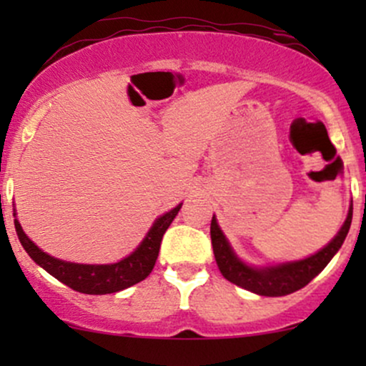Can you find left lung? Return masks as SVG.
<instances>
[{
    "instance_id": "left-lung-1",
    "label": "left lung",
    "mask_w": 366,
    "mask_h": 366,
    "mask_svg": "<svg viewBox=\"0 0 366 366\" xmlns=\"http://www.w3.org/2000/svg\"><path fill=\"white\" fill-rule=\"evenodd\" d=\"M352 220V204L347 212V218L332 241L323 249L318 251L305 259H297V262H287L272 264V267H249L242 259L237 258L234 249L230 247L229 241L222 232V229L217 224V218L213 215L212 227H209V234H212V246L218 268H220L222 275L225 277L229 282L239 285V287L246 289L259 296H285L303 289L306 284H310L317 277L323 268L329 264L334 258V254L341 249L344 239L350 232Z\"/></svg>"
}]
</instances>
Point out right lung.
Listing matches in <instances>:
<instances>
[{
	"mask_svg": "<svg viewBox=\"0 0 366 366\" xmlns=\"http://www.w3.org/2000/svg\"><path fill=\"white\" fill-rule=\"evenodd\" d=\"M180 207H182V203L177 204L174 209H170V212H167L165 215L157 218L149 232L146 234L141 244L137 246V249L130 253L127 258L110 264H82L53 258V256L41 251L31 239L25 236L16 218L15 230L29 256L39 267H43L49 275H53L54 279H58L60 282L69 285L70 289L77 292L112 294L124 291L130 285L141 282V280H144L151 274L154 263H157L163 234L167 232L172 220L179 213Z\"/></svg>",
	"mask_w": 366,
	"mask_h": 366,
	"instance_id": "obj_1",
	"label": "right lung"
}]
</instances>
